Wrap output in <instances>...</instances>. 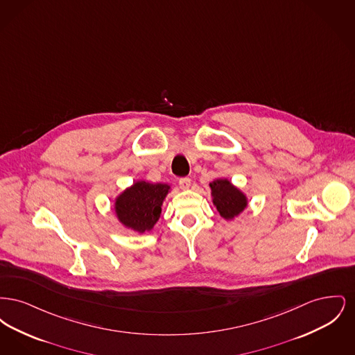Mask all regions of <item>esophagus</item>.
Instances as JSON below:
<instances>
[{
    "label": "esophagus",
    "mask_w": 355,
    "mask_h": 355,
    "mask_svg": "<svg viewBox=\"0 0 355 355\" xmlns=\"http://www.w3.org/2000/svg\"><path fill=\"white\" fill-rule=\"evenodd\" d=\"M178 184H180L181 189H189L190 184H191V180L189 177H184V178H180Z\"/></svg>",
    "instance_id": "obj_1"
}]
</instances>
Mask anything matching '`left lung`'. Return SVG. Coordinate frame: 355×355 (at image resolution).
Returning a JSON list of instances; mask_svg holds the SVG:
<instances>
[{"label": "left lung", "mask_w": 355, "mask_h": 355, "mask_svg": "<svg viewBox=\"0 0 355 355\" xmlns=\"http://www.w3.org/2000/svg\"><path fill=\"white\" fill-rule=\"evenodd\" d=\"M210 187L213 203L223 218L232 220L246 207V197L227 180H216L210 184Z\"/></svg>", "instance_id": "left-lung-1"}]
</instances>
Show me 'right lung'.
<instances>
[{
    "label": "right lung",
    "instance_id": "right-lung-1",
    "mask_svg": "<svg viewBox=\"0 0 355 355\" xmlns=\"http://www.w3.org/2000/svg\"><path fill=\"white\" fill-rule=\"evenodd\" d=\"M169 189L170 186L164 184H149L145 181L135 182L116 201L119 220L125 226L139 233L150 230L161 216L162 201Z\"/></svg>",
    "mask_w": 355,
    "mask_h": 355
}]
</instances>
